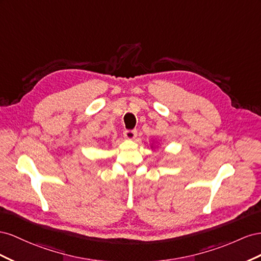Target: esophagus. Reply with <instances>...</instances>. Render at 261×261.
Here are the masks:
<instances>
[{
  "instance_id": "esophagus-1",
  "label": "esophagus",
  "mask_w": 261,
  "mask_h": 261,
  "mask_svg": "<svg viewBox=\"0 0 261 261\" xmlns=\"http://www.w3.org/2000/svg\"><path fill=\"white\" fill-rule=\"evenodd\" d=\"M123 136L128 140H135L137 138V130H125Z\"/></svg>"
}]
</instances>
